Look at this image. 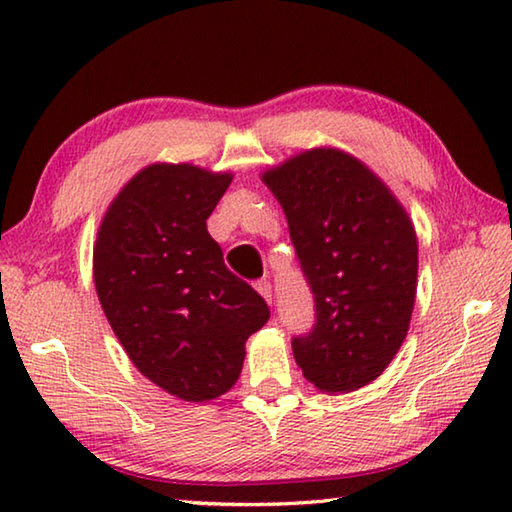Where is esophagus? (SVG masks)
<instances>
[{
	"instance_id": "obj_1",
	"label": "esophagus",
	"mask_w": 512,
	"mask_h": 512,
	"mask_svg": "<svg viewBox=\"0 0 512 512\" xmlns=\"http://www.w3.org/2000/svg\"><path fill=\"white\" fill-rule=\"evenodd\" d=\"M255 289H257L259 296H262V298L268 302V305H271V302H273V287H271V282L259 280V282L255 284Z\"/></svg>"
}]
</instances>
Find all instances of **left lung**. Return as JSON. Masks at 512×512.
Returning a JSON list of instances; mask_svg holds the SVG:
<instances>
[{
  "label": "left lung",
  "mask_w": 512,
  "mask_h": 512,
  "mask_svg": "<svg viewBox=\"0 0 512 512\" xmlns=\"http://www.w3.org/2000/svg\"><path fill=\"white\" fill-rule=\"evenodd\" d=\"M289 221L316 298V327L293 357L318 391L368 386L402 348L418 291L409 212L366 162L314 146L259 173Z\"/></svg>",
  "instance_id": "8db88e82"
}]
</instances>
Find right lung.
<instances>
[{
    "label": "right lung",
    "mask_w": 512,
    "mask_h": 512,
    "mask_svg": "<svg viewBox=\"0 0 512 512\" xmlns=\"http://www.w3.org/2000/svg\"><path fill=\"white\" fill-rule=\"evenodd\" d=\"M232 178L192 162L149 164L112 198L92 250L94 289L121 348L183 402L228 393L248 336L271 316L207 232Z\"/></svg>",
    "instance_id": "1"
}]
</instances>
